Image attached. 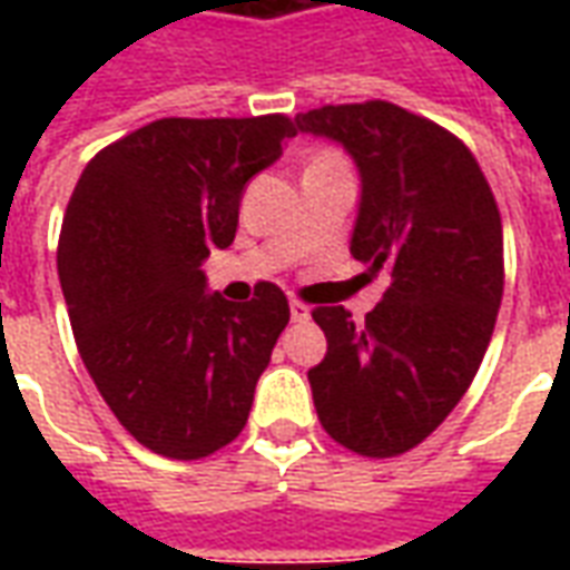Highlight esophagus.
Here are the masks:
<instances>
[{"label":"esophagus","mask_w":570,"mask_h":570,"mask_svg":"<svg viewBox=\"0 0 570 570\" xmlns=\"http://www.w3.org/2000/svg\"><path fill=\"white\" fill-rule=\"evenodd\" d=\"M289 317H293V321H296V323L308 321L311 308H308V305H305V302H296V298H293V302H289Z\"/></svg>","instance_id":"esophagus-1"}]
</instances>
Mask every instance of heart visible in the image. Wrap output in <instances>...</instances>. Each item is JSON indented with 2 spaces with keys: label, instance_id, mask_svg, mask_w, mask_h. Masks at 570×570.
I'll list each match as a JSON object with an SVG mask.
<instances>
[{
  "label": "heart",
  "instance_id": "obj_1",
  "mask_svg": "<svg viewBox=\"0 0 570 570\" xmlns=\"http://www.w3.org/2000/svg\"><path fill=\"white\" fill-rule=\"evenodd\" d=\"M342 167H345V161L335 151H317L308 161V170H342Z\"/></svg>",
  "mask_w": 570,
  "mask_h": 570
}]
</instances>
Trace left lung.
Instances as JSON below:
<instances>
[{"mask_svg":"<svg viewBox=\"0 0 570 570\" xmlns=\"http://www.w3.org/2000/svg\"><path fill=\"white\" fill-rule=\"evenodd\" d=\"M296 130L354 158L351 256L387 274L363 323L342 305L314 308L326 333L308 370L314 409L345 449L394 458L440 428L485 357L503 296L501 213L464 142L400 106H323Z\"/></svg>","mask_w":570,"mask_h":570,"instance_id":"left-lung-1","label":"left lung"}]
</instances>
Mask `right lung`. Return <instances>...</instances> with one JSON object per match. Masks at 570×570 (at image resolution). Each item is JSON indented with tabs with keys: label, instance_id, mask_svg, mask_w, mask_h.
Listing matches in <instances>:
<instances>
[{
	"label": "right lung",
	"instance_id": "right-lung-1",
	"mask_svg": "<svg viewBox=\"0 0 570 570\" xmlns=\"http://www.w3.org/2000/svg\"><path fill=\"white\" fill-rule=\"evenodd\" d=\"M289 137L286 116L161 118L97 151L67 204L57 274L79 354L125 430L164 458L235 440L289 323L274 284L228 302L200 272Z\"/></svg>",
	"mask_w": 570,
	"mask_h": 570
}]
</instances>
